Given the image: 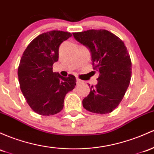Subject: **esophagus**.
I'll use <instances>...</instances> for the list:
<instances>
[{
  "label": "esophagus",
  "instance_id": "34e87169",
  "mask_svg": "<svg viewBox=\"0 0 154 154\" xmlns=\"http://www.w3.org/2000/svg\"><path fill=\"white\" fill-rule=\"evenodd\" d=\"M82 82H82V80H80V79L77 78V85H80V84H82Z\"/></svg>",
  "mask_w": 154,
  "mask_h": 154
}]
</instances>
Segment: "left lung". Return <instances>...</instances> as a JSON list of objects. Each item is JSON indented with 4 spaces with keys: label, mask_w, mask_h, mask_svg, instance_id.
Instances as JSON below:
<instances>
[{
    "label": "left lung",
    "mask_w": 154,
    "mask_h": 154,
    "mask_svg": "<svg viewBox=\"0 0 154 154\" xmlns=\"http://www.w3.org/2000/svg\"><path fill=\"white\" fill-rule=\"evenodd\" d=\"M77 42L90 50L93 68L99 72L97 85L82 100L83 107L97 114L112 112L122 101L131 77V61L120 38L107 30L73 33Z\"/></svg>",
    "instance_id": "left-lung-1"
}]
</instances>
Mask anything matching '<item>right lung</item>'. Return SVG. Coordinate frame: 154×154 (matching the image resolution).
Listing matches in <instances>:
<instances>
[{"label": "right lung", "mask_w": 154, "mask_h": 154, "mask_svg": "<svg viewBox=\"0 0 154 154\" xmlns=\"http://www.w3.org/2000/svg\"><path fill=\"white\" fill-rule=\"evenodd\" d=\"M72 36L62 30L42 33L28 45L20 59V89L30 108L41 116L60 112L65 96L76 85L74 75L63 77L52 71V65L58 60L59 46Z\"/></svg>", "instance_id": "add662e5"}]
</instances>
